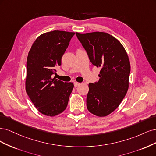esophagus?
Segmentation results:
<instances>
[{"label":"esophagus","mask_w":156,"mask_h":156,"mask_svg":"<svg viewBox=\"0 0 156 156\" xmlns=\"http://www.w3.org/2000/svg\"><path fill=\"white\" fill-rule=\"evenodd\" d=\"M81 84L80 83H79V82H75L74 83V87H77L78 86H79V85Z\"/></svg>","instance_id":"1"}]
</instances>
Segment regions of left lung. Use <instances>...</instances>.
I'll return each mask as SVG.
<instances>
[{"label":"left lung","mask_w":156,"mask_h":156,"mask_svg":"<svg viewBox=\"0 0 156 156\" xmlns=\"http://www.w3.org/2000/svg\"><path fill=\"white\" fill-rule=\"evenodd\" d=\"M76 35L93 65L100 68L98 82L89 83L87 109L96 116L105 117L119 107L128 90V56L119 40L108 33Z\"/></svg>","instance_id":"1"}]
</instances>
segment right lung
I'll list each match as a JSON object with an SVG mask.
<instances>
[{"label":"right lung","instance_id":"right-lung-1","mask_svg":"<svg viewBox=\"0 0 156 156\" xmlns=\"http://www.w3.org/2000/svg\"><path fill=\"white\" fill-rule=\"evenodd\" d=\"M74 32L54 30L36 39L27 57L26 91L38 111L54 117L66 109L74 84L52 78Z\"/></svg>","mask_w":156,"mask_h":156}]
</instances>
